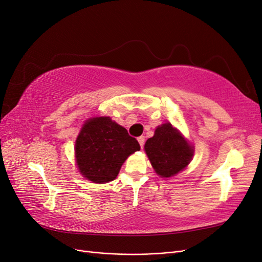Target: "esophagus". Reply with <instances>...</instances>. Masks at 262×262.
<instances>
[{"mask_svg": "<svg viewBox=\"0 0 262 262\" xmlns=\"http://www.w3.org/2000/svg\"><path fill=\"white\" fill-rule=\"evenodd\" d=\"M138 141H139V143H140V146L143 148V146H144V142H145V138L144 137H139L138 138Z\"/></svg>", "mask_w": 262, "mask_h": 262, "instance_id": "esophagus-1", "label": "esophagus"}]
</instances>
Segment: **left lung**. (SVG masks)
<instances>
[{"instance_id":"8db88e82","label":"left lung","mask_w":262,"mask_h":262,"mask_svg":"<svg viewBox=\"0 0 262 262\" xmlns=\"http://www.w3.org/2000/svg\"><path fill=\"white\" fill-rule=\"evenodd\" d=\"M144 148L156 173L166 178L184 169L193 155L192 147L170 123L156 128Z\"/></svg>"}]
</instances>
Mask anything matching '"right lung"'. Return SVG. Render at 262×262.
<instances>
[{
  "label": "right lung",
  "instance_id": "right-lung-1",
  "mask_svg": "<svg viewBox=\"0 0 262 262\" xmlns=\"http://www.w3.org/2000/svg\"><path fill=\"white\" fill-rule=\"evenodd\" d=\"M136 138L109 117L86 121L75 143V155L82 175L96 184L114 180L128 156L139 150Z\"/></svg>",
  "mask_w": 262,
  "mask_h": 262
}]
</instances>
